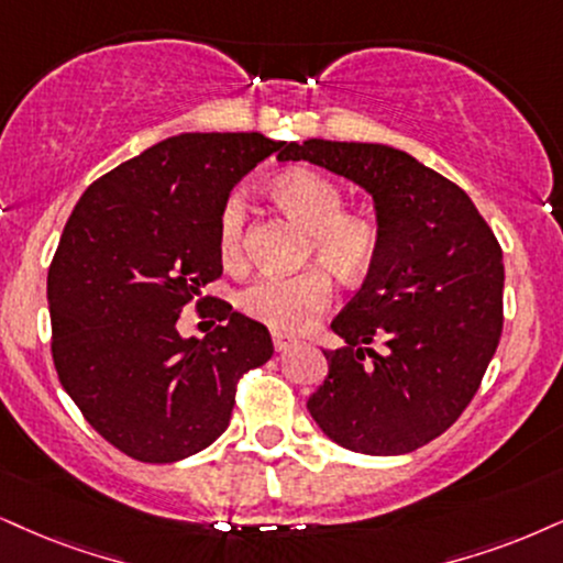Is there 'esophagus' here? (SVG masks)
Instances as JSON below:
<instances>
[{
	"mask_svg": "<svg viewBox=\"0 0 563 563\" xmlns=\"http://www.w3.org/2000/svg\"><path fill=\"white\" fill-rule=\"evenodd\" d=\"M297 339L289 334H282V331H274V350L276 352H287L289 346H295Z\"/></svg>",
	"mask_w": 563,
	"mask_h": 563,
	"instance_id": "obj_1",
	"label": "esophagus"
}]
</instances>
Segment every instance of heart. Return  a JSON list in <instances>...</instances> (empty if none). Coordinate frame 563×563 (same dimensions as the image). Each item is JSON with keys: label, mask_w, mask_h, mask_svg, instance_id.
Masks as SVG:
<instances>
[{"label": "heart", "mask_w": 563, "mask_h": 563, "mask_svg": "<svg viewBox=\"0 0 563 563\" xmlns=\"http://www.w3.org/2000/svg\"><path fill=\"white\" fill-rule=\"evenodd\" d=\"M274 196L310 232V255H318L342 279H360L378 258L380 229L365 213H344V192L318 172L295 169L274 183ZM245 240V203L232 196L219 217V250L238 261ZM334 300V282L323 266L292 276H261L240 295L242 313L276 331H305Z\"/></svg>", "instance_id": "b5f03b06"}]
</instances>
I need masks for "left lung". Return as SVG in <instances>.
<instances>
[{"mask_svg":"<svg viewBox=\"0 0 563 563\" xmlns=\"http://www.w3.org/2000/svg\"><path fill=\"white\" fill-rule=\"evenodd\" d=\"M279 162H310L373 198L380 250L323 350L329 376L308 397L339 446L397 456L441 435L475 397L501 336L504 255L467 192L407 151L310 137ZM371 341L387 350L373 353ZM371 356V361H365Z\"/></svg>","mask_w":563,"mask_h":563,"instance_id":"left-lung-1","label":"left lung"}]
</instances>
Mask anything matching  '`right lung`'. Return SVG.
I'll return each mask as SVG.
<instances>
[{"label": "right lung", "mask_w": 563, "mask_h": 563, "mask_svg": "<svg viewBox=\"0 0 563 563\" xmlns=\"http://www.w3.org/2000/svg\"><path fill=\"white\" fill-rule=\"evenodd\" d=\"M282 145L172 135L96 179L62 232L48 268L54 365L90 426L133 460L169 464L211 446L238 378L274 352L266 325L221 300L203 316L224 325L203 339L177 321L221 276L229 192Z\"/></svg>", "instance_id": "1"}]
</instances>
